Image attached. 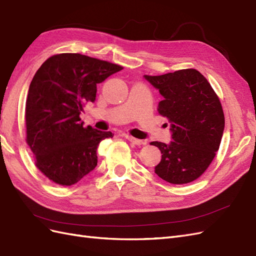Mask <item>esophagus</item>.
Segmentation results:
<instances>
[{
    "label": "esophagus",
    "mask_w": 256,
    "mask_h": 256,
    "mask_svg": "<svg viewBox=\"0 0 256 256\" xmlns=\"http://www.w3.org/2000/svg\"><path fill=\"white\" fill-rule=\"evenodd\" d=\"M126 138L128 139V141H130L131 143H132V144H136V145H142V144H144V143H145L143 140L136 139V138H134V136H127Z\"/></svg>",
    "instance_id": "esophagus-1"
}]
</instances>
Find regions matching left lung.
Returning <instances> with one entry per match:
<instances>
[{"label": "left lung", "instance_id": "obj_1", "mask_svg": "<svg viewBox=\"0 0 256 256\" xmlns=\"http://www.w3.org/2000/svg\"><path fill=\"white\" fill-rule=\"evenodd\" d=\"M143 78L162 94L157 110L170 122L172 141L150 143L162 152L155 174L171 184L192 182L209 167L222 140L225 118L218 96L195 68Z\"/></svg>", "mask_w": 256, "mask_h": 256}]
</instances>
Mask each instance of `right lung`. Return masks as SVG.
<instances>
[{"mask_svg":"<svg viewBox=\"0 0 256 256\" xmlns=\"http://www.w3.org/2000/svg\"><path fill=\"white\" fill-rule=\"evenodd\" d=\"M120 70L85 54H60L34 75L26 104V143L36 167L52 182L72 185L96 168L99 143L114 134L84 128L80 115L85 103L96 100V84Z\"/></svg>","mask_w":256,"mask_h":256,"instance_id":"obj_1","label":"right lung"}]
</instances>
